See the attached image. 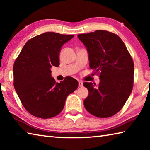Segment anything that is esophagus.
Masks as SVG:
<instances>
[{"mask_svg":"<svg viewBox=\"0 0 150 150\" xmlns=\"http://www.w3.org/2000/svg\"><path fill=\"white\" fill-rule=\"evenodd\" d=\"M79 87H83V82L81 81H79Z\"/></svg>","mask_w":150,"mask_h":150,"instance_id":"1","label":"esophagus"}]
</instances>
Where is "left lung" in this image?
Instances as JSON below:
<instances>
[{
  "mask_svg": "<svg viewBox=\"0 0 150 150\" xmlns=\"http://www.w3.org/2000/svg\"><path fill=\"white\" fill-rule=\"evenodd\" d=\"M78 38L87 48L90 68L100 80L98 86L83 83L89 93L85 107L96 117H110L121 110L132 91V58L122 40L114 33L96 30L79 34Z\"/></svg>",
  "mask_w": 150,
  "mask_h": 150,
  "instance_id": "8db88e82",
  "label": "left lung"
}]
</instances>
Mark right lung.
I'll return each instance as SVG.
<instances>
[{
    "instance_id": "1",
    "label": "right lung",
    "mask_w": 150,
    "mask_h": 150,
    "mask_svg": "<svg viewBox=\"0 0 150 150\" xmlns=\"http://www.w3.org/2000/svg\"><path fill=\"white\" fill-rule=\"evenodd\" d=\"M73 35L45 32L28 40L14 62V87L20 101L32 115L40 118L54 117L62 112L78 81L67 77L60 83L52 77L51 68L59 65L62 45Z\"/></svg>"
}]
</instances>
